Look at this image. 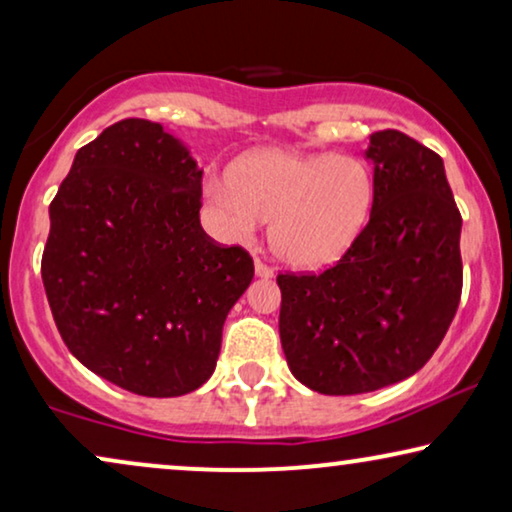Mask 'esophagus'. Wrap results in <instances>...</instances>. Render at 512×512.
Masks as SVG:
<instances>
[{"label": "esophagus", "instance_id": "esophagus-1", "mask_svg": "<svg viewBox=\"0 0 512 512\" xmlns=\"http://www.w3.org/2000/svg\"><path fill=\"white\" fill-rule=\"evenodd\" d=\"M254 272H256V277H261V279H272V277H275V270H272L270 265H265L263 261H258V258H256V263H254Z\"/></svg>", "mask_w": 512, "mask_h": 512}]
</instances>
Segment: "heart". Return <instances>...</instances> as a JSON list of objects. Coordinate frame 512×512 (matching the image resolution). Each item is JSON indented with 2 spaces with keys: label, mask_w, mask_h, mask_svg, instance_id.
Returning a JSON list of instances; mask_svg holds the SVG:
<instances>
[{
  "label": "heart",
  "mask_w": 512,
  "mask_h": 512,
  "mask_svg": "<svg viewBox=\"0 0 512 512\" xmlns=\"http://www.w3.org/2000/svg\"><path fill=\"white\" fill-rule=\"evenodd\" d=\"M373 174L349 153L261 149L209 177L205 198L221 235L249 242L272 219L270 244L284 263L321 270L338 263L366 226L373 207Z\"/></svg>",
  "instance_id": "obj_1"
}]
</instances>
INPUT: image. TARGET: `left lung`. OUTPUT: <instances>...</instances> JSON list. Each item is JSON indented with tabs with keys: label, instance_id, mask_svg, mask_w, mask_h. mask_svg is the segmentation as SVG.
I'll return each instance as SVG.
<instances>
[{
	"label": "left lung",
	"instance_id": "obj_1",
	"mask_svg": "<svg viewBox=\"0 0 512 512\" xmlns=\"http://www.w3.org/2000/svg\"><path fill=\"white\" fill-rule=\"evenodd\" d=\"M373 209L335 268L279 275V338L298 382L368 394L431 359L461 298V214L443 158L398 130L370 135Z\"/></svg>",
	"mask_w": 512,
	"mask_h": 512
}]
</instances>
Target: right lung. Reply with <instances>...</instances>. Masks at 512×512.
Instances as JSON below:
<instances>
[{
  "instance_id": "1",
  "label": "right lung",
  "mask_w": 512,
  "mask_h": 512,
  "mask_svg": "<svg viewBox=\"0 0 512 512\" xmlns=\"http://www.w3.org/2000/svg\"><path fill=\"white\" fill-rule=\"evenodd\" d=\"M202 170L160 123L125 118L76 151L48 216L41 279L76 359L125 391L191 394L254 279L240 247L200 226Z\"/></svg>"
}]
</instances>
